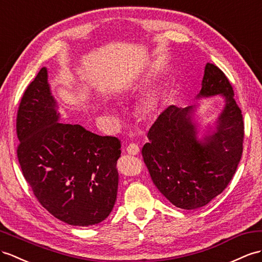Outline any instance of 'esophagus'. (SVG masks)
Wrapping results in <instances>:
<instances>
[{"label":"esophagus","instance_id":"1","mask_svg":"<svg viewBox=\"0 0 262 262\" xmlns=\"http://www.w3.org/2000/svg\"><path fill=\"white\" fill-rule=\"evenodd\" d=\"M126 152L129 153L130 156H137L138 153L140 152V148L139 145L136 143H130L129 145L126 146Z\"/></svg>","mask_w":262,"mask_h":262}]
</instances>
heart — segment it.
<instances>
[{
    "label": "heart",
    "mask_w": 262,
    "mask_h": 262,
    "mask_svg": "<svg viewBox=\"0 0 262 262\" xmlns=\"http://www.w3.org/2000/svg\"><path fill=\"white\" fill-rule=\"evenodd\" d=\"M153 110H155V103H153V101H151V100L145 101L144 103L141 105V113L144 118L150 117Z\"/></svg>",
    "instance_id": "1"
}]
</instances>
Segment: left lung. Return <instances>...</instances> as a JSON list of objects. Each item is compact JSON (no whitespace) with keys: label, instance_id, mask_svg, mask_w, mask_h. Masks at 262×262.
<instances>
[{"label":"left lung","instance_id":"1","mask_svg":"<svg viewBox=\"0 0 262 262\" xmlns=\"http://www.w3.org/2000/svg\"><path fill=\"white\" fill-rule=\"evenodd\" d=\"M196 98L221 95L225 107L214 129L198 138L195 106L170 105L148 132L142 157L151 179L172 205L199 209L231 181L244 150L245 124L233 89L221 70L207 63Z\"/></svg>","mask_w":262,"mask_h":262}]
</instances>
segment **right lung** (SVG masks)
I'll return each mask as SVG.
<instances>
[{
  "label": "right lung",
  "instance_id": "1",
  "mask_svg": "<svg viewBox=\"0 0 262 262\" xmlns=\"http://www.w3.org/2000/svg\"><path fill=\"white\" fill-rule=\"evenodd\" d=\"M59 121L48 70L42 68L18 106V163L51 214L68 225H97L107 218L117 200L121 143L116 137Z\"/></svg>",
  "mask_w": 262,
  "mask_h": 262
}]
</instances>
